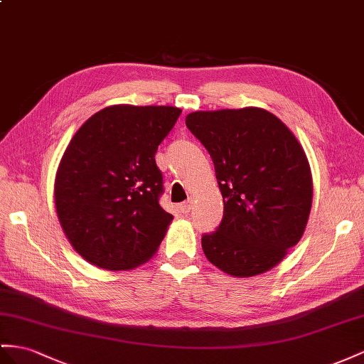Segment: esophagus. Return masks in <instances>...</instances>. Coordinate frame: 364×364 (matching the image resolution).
<instances>
[{"instance_id": "esophagus-1", "label": "esophagus", "mask_w": 364, "mask_h": 364, "mask_svg": "<svg viewBox=\"0 0 364 364\" xmlns=\"http://www.w3.org/2000/svg\"><path fill=\"white\" fill-rule=\"evenodd\" d=\"M192 204H193V201L189 198L188 201H184V203L180 204V210H181L183 213H189V212L192 210Z\"/></svg>"}]
</instances>
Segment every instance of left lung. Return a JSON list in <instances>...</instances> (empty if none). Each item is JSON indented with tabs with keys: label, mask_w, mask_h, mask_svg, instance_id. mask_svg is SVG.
<instances>
[{
	"label": "left lung",
	"mask_w": 364,
	"mask_h": 364,
	"mask_svg": "<svg viewBox=\"0 0 364 364\" xmlns=\"http://www.w3.org/2000/svg\"><path fill=\"white\" fill-rule=\"evenodd\" d=\"M186 126L208 149L225 203L204 255L223 272L254 277L277 266L309 218L312 175L301 144L259 107L192 112Z\"/></svg>",
	"instance_id": "obj_1"
}]
</instances>
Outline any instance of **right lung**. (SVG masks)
<instances>
[{
  "label": "right lung",
  "instance_id": "1",
  "mask_svg": "<svg viewBox=\"0 0 364 364\" xmlns=\"http://www.w3.org/2000/svg\"><path fill=\"white\" fill-rule=\"evenodd\" d=\"M180 114L172 106H109L70 139L55 176V208L86 262L129 271L156 252L173 217L158 203L155 154Z\"/></svg>",
  "mask_w": 364,
  "mask_h": 364
}]
</instances>
